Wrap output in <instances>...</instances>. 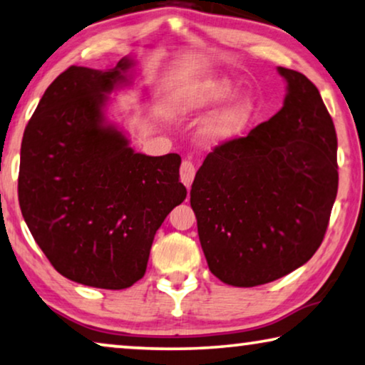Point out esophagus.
<instances>
[{
	"mask_svg": "<svg viewBox=\"0 0 365 365\" xmlns=\"http://www.w3.org/2000/svg\"><path fill=\"white\" fill-rule=\"evenodd\" d=\"M179 173H181V181H182L184 186H186L187 189L191 187V184L194 181V176H195L194 163L191 160H184L181 163V170H179Z\"/></svg>",
	"mask_w": 365,
	"mask_h": 365,
	"instance_id": "1",
	"label": "esophagus"
}]
</instances>
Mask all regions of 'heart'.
Here are the masks:
<instances>
[{"instance_id": "1", "label": "heart", "mask_w": 365, "mask_h": 365, "mask_svg": "<svg viewBox=\"0 0 365 365\" xmlns=\"http://www.w3.org/2000/svg\"><path fill=\"white\" fill-rule=\"evenodd\" d=\"M239 86L227 76L205 77L182 83L171 93L170 108L174 117H187L209 112L225 100L234 97ZM258 115V102L250 93L237 95L229 103L204 121L202 138L207 143L220 145L242 138Z\"/></svg>"}]
</instances>
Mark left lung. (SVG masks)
<instances>
[{"mask_svg":"<svg viewBox=\"0 0 365 365\" xmlns=\"http://www.w3.org/2000/svg\"><path fill=\"white\" fill-rule=\"evenodd\" d=\"M278 73L287 81L282 110L215 146L191 189L209 270L232 287L270 283L304 265L337 194V136L319 91L292 68Z\"/></svg>","mask_w":365,"mask_h":365,"instance_id":"obj_1","label":"left lung"}]
</instances>
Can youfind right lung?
<instances>
[{
	"label": "right lung",
	"instance_id": "1",
	"mask_svg": "<svg viewBox=\"0 0 365 365\" xmlns=\"http://www.w3.org/2000/svg\"><path fill=\"white\" fill-rule=\"evenodd\" d=\"M136 62L68 67L42 95L21 143L23 217L51 265L72 282L123 289L143 278L156 230L186 199L181 156H146L105 118L108 93Z\"/></svg>",
	"mask_w": 365,
	"mask_h": 365
}]
</instances>
